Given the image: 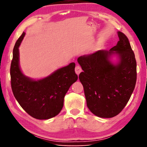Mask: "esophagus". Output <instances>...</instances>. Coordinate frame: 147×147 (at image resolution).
Here are the masks:
<instances>
[{"instance_id": "obj_1", "label": "esophagus", "mask_w": 147, "mask_h": 147, "mask_svg": "<svg viewBox=\"0 0 147 147\" xmlns=\"http://www.w3.org/2000/svg\"><path fill=\"white\" fill-rule=\"evenodd\" d=\"M82 71V69L80 67V66H76V68H75V73H76L77 75H79L80 73H81V72Z\"/></svg>"}]
</instances>
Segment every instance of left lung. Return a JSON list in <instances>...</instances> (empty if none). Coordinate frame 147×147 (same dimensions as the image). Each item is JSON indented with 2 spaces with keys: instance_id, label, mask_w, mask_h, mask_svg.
<instances>
[{
  "instance_id": "1",
  "label": "left lung",
  "mask_w": 147,
  "mask_h": 147,
  "mask_svg": "<svg viewBox=\"0 0 147 147\" xmlns=\"http://www.w3.org/2000/svg\"><path fill=\"white\" fill-rule=\"evenodd\" d=\"M119 41L109 51L100 50L77 59L84 72L83 85L88 108L96 116L111 118L123 110L135 88L137 73L135 55L128 39L117 32ZM115 56L117 61H111Z\"/></svg>"
}]
</instances>
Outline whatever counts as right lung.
<instances>
[{
	"instance_id": "1",
	"label": "right lung",
	"mask_w": 147,
	"mask_h": 147,
	"mask_svg": "<svg viewBox=\"0 0 147 147\" xmlns=\"http://www.w3.org/2000/svg\"><path fill=\"white\" fill-rule=\"evenodd\" d=\"M24 36L23 32L13 50L10 67L12 91L20 106L32 117L40 120L51 119L60 112L65 95L78 80L74 72L75 63H71L37 80L26 76L19 66V51Z\"/></svg>"
}]
</instances>
